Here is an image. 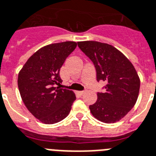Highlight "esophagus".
Here are the masks:
<instances>
[{
	"mask_svg": "<svg viewBox=\"0 0 156 156\" xmlns=\"http://www.w3.org/2000/svg\"><path fill=\"white\" fill-rule=\"evenodd\" d=\"M85 92H86V90H82V91H80V92H79V93H80L81 94H84Z\"/></svg>",
	"mask_w": 156,
	"mask_h": 156,
	"instance_id": "34e87169",
	"label": "esophagus"
}]
</instances>
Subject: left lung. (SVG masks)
<instances>
[{
    "mask_svg": "<svg viewBox=\"0 0 156 156\" xmlns=\"http://www.w3.org/2000/svg\"><path fill=\"white\" fill-rule=\"evenodd\" d=\"M79 49L93 62L97 81H104V92H98V99L90 106L91 114L101 122L119 121L135 106L140 92V81L135 67L112 45L98 41L78 42Z\"/></svg>",
    "mask_w": 156,
    "mask_h": 156,
    "instance_id": "1",
    "label": "left lung"
}]
</instances>
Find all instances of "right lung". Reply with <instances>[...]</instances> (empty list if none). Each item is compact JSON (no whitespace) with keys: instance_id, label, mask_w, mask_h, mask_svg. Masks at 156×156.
<instances>
[{"instance_id":"right-lung-1","label":"right lung","mask_w":156,"mask_h":156,"mask_svg":"<svg viewBox=\"0 0 156 156\" xmlns=\"http://www.w3.org/2000/svg\"><path fill=\"white\" fill-rule=\"evenodd\" d=\"M77 43L64 41L45 45L34 53L19 72L17 84L25 107L45 124H54L69 115L76 96L60 84V69Z\"/></svg>"}]
</instances>
